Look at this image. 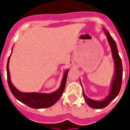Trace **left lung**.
Returning <instances> with one entry per match:
<instances>
[{"label":"left lung","instance_id":"8db88e82","mask_svg":"<svg viewBox=\"0 0 130 130\" xmlns=\"http://www.w3.org/2000/svg\"><path fill=\"white\" fill-rule=\"evenodd\" d=\"M103 30L106 35L107 40L109 42V45H110V47L111 49L112 57L113 59L115 67L114 76H113L111 85L110 93L107 95V97L102 100H94L88 98L87 96L86 95L84 89H83V95H84V98L86 102L88 104V106H90V107H92L93 109H102V108H104L106 106H108L109 103L111 101L113 100L115 98L117 97L118 95L119 94L121 85H122V79H123L122 61H121V58H120V56L118 54V51L116 42L112 38L111 35L109 34V32L105 28H103Z\"/></svg>","mask_w":130,"mask_h":130}]
</instances>
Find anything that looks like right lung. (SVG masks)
Listing matches in <instances>:
<instances>
[{
    "mask_svg": "<svg viewBox=\"0 0 130 130\" xmlns=\"http://www.w3.org/2000/svg\"><path fill=\"white\" fill-rule=\"evenodd\" d=\"M10 56L8 58L7 63V82H8V86H9L10 90L13 94V95L14 96V98L17 99L19 101L21 102L22 103L25 104L28 106L33 108V109L48 108V107L53 106L55 103H56L57 101L61 97L63 91L65 90L69 70L65 71L62 82H61V84L59 88L53 93H35V92L34 93H24L17 90L11 82L10 71H9V62H10Z\"/></svg>",
    "mask_w": 130,
    "mask_h": 130,
    "instance_id": "obj_1",
    "label": "right lung"
}]
</instances>
